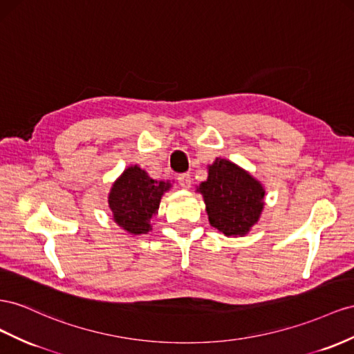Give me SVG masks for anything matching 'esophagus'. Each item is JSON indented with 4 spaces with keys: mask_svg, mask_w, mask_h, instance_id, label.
Returning a JSON list of instances; mask_svg holds the SVG:
<instances>
[{
    "mask_svg": "<svg viewBox=\"0 0 354 354\" xmlns=\"http://www.w3.org/2000/svg\"><path fill=\"white\" fill-rule=\"evenodd\" d=\"M177 180H178L180 186H181V187H185V189H189V187H190V185H192V178H190V174H187V173H185V174H180Z\"/></svg>",
    "mask_w": 354,
    "mask_h": 354,
    "instance_id": "34e87169",
    "label": "esophagus"
}]
</instances>
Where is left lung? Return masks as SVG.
<instances>
[{
	"label": "left lung",
	"mask_w": 354,
	"mask_h": 354,
	"mask_svg": "<svg viewBox=\"0 0 354 354\" xmlns=\"http://www.w3.org/2000/svg\"><path fill=\"white\" fill-rule=\"evenodd\" d=\"M208 177L196 192L203 195L208 222L225 236H244L259 222L265 207V187L232 160L216 158Z\"/></svg>",
	"instance_id": "obj_1"
}]
</instances>
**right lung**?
<instances>
[{"label":"right lung","instance_id":"1","mask_svg":"<svg viewBox=\"0 0 354 354\" xmlns=\"http://www.w3.org/2000/svg\"><path fill=\"white\" fill-rule=\"evenodd\" d=\"M169 189V181L151 178L138 165L125 168L114 180L107 196L114 223L131 235L147 234L160 199Z\"/></svg>","mask_w":354,"mask_h":354}]
</instances>
